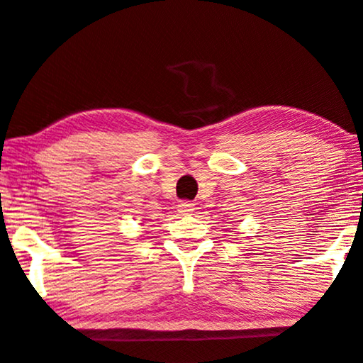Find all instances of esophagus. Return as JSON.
I'll return each instance as SVG.
<instances>
[{
    "label": "esophagus",
    "instance_id": "obj_1",
    "mask_svg": "<svg viewBox=\"0 0 363 363\" xmlns=\"http://www.w3.org/2000/svg\"><path fill=\"white\" fill-rule=\"evenodd\" d=\"M194 210H195V206L191 202H181L179 205H177V211H179L181 215H192Z\"/></svg>",
    "mask_w": 363,
    "mask_h": 363
}]
</instances>
